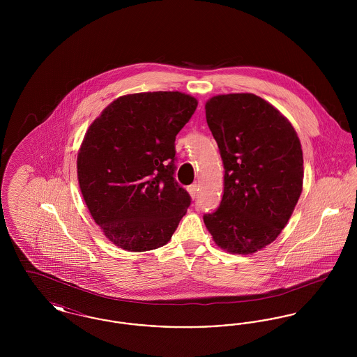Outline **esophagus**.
Here are the masks:
<instances>
[{
  "label": "esophagus",
  "instance_id": "obj_1",
  "mask_svg": "<svg viewBox=\"0 0 357 357\" xmlns=\"http://www.w3.org/2000/svg\"><path fill=\"white\" fill-rule=\"evenodd\" d=\"M187 190H188L190 195H191L192 198H195V197H197V192H198V185H197V183H194V185H190Z\"/></svg>",
  "mask_w": 357,
  "mask_h": 357
}]
</instances>
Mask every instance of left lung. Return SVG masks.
I'll return each instance as SVG.
<instances>
[{
	"label": "left lung",
	"mask_w": 357,
	"mask_h": 357,
	"mask_svg": "<svg viewBox=\"0 0 357 357\" xmlns=\"http://www.w3.org/2000/svg\"><path fill=\"white\" fill-rule=\"evenodd\" d=\"M206 120L225 175L221 204L204 214V225L223 250L255 253L278 237L301 195L300 139L280 111L253 93L211 98Z\"/></svg>",
	"instance_id": "1"
}]
</instances>
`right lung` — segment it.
I'll return each instance as SVG.
<instances>
[{"label": "right lung", "instance_id": "add662e5", "mask_svg": "<svg viewBox=\"0 0 357 357\" xmlns=\"http://www.w3.org/2000/svg\"><path fill=\"white\" fill-rule=\"evenodd\" d=\"M182 92H143L111 102L84 136L77 178L111 242L128 252L170 241L191 197L175 179V136L195 112Z\"/></svg>", "mask_w": 357, "mask_h": 357}]
</instances>
